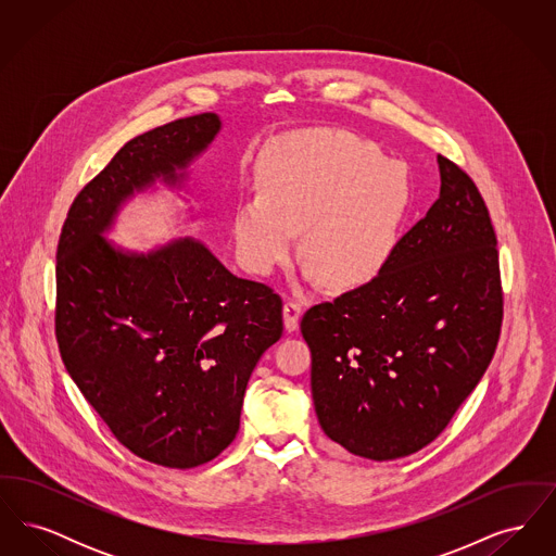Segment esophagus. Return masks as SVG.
Returning a JSON list of instances; mask_svg holds the SVG:
<instances>
[{"label": "esophagus", "mask_w": 556, "mask_h": 556, "mask_svg": "<svg viewBox=\"0 0 556 556\" xmlns=\"http://www.w3.org/2000/svg\"><path fill=\"white\" fill-rule=\"evenodd\" d=\"M302 315V304L295 300H288L283 304V325L288 331H295L298 327V318Z\"/></svg>", "instance_id": "esophagus-1"}]
</instances>
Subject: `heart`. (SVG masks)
I'll return each instance as SVG.
<instances>
[{"label":"heart","instance_id":"b5f03b06","mask_svg":"<svg viewBox=\"0 0 556 556\" xmlns=\"http://www.w3.org/2000/svg\"><path fill=\"white\" fill-rule=\"evenodd\" d=\"M261 193L233 216L239 261L268 275L302 233L308 275L331 290L369 283L390 261L410 202L406 168L352 132H298L266 148Z\"/></svg>","mask_w":556,"mask_h":556}]
</instances>
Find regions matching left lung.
Here are the masks:
<instances>
[{
  "mask_svg": "<svg viewBox=\"0 0 556 556\" xmlns=\"http://www.w3.org/2000/svg\"><path fill=\"white\" fill-rule=\"evenodd\" d=\"M440 198L369 283L308 308L327 438L370 460L425 448L488 369L503 325L496 233L473 179L438 156Z\"/></svg>",
  "mask_w": 556,
  "mask_h": 556,
  "instance_id": "8db88e82",
  "label": "left lung"
}]
</instances>
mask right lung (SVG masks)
<instances>
[{"label":"right lung","mask_w":556,"mask_h":556,"mask_svg":"<svg viewBox=\"0 0 556 556\" xmlns=\"http://www.w3.org/2000/svg\"><path fill=\"white\" fill-rule=\"evenodd\" d=\"M218 131L220 118L204 112L127 141L80 189L55 252L64 367L125 448L170 469L233 442L248 379L283 333V304L198 239L139 254L104 233L135 191L181 186Z\"/></svg>","instance_id":"obj_1"}]
</instances>
